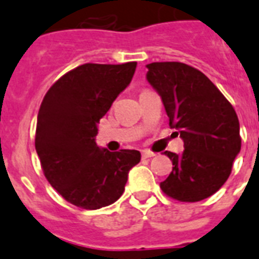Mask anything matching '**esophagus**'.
Segmentation results:
<instances>
[{
	"mask_svg": "<svg viewBox=\"0 0 259 259\" xmlns=\"http://www.w3.org/2000/svg\"><path fill=\"white\" fill-rule=\"evenodd\" d=\"M152 157H155V152L148 151V150L142 151V158H143V159H147V158H152Z\"/></svg>",
	"mask_w": 259,
	"mask_h": 259,
	"instance_id": "1",
	"label": "esophagus"
}]
</instances>
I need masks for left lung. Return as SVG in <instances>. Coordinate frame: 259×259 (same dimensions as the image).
I'll use <instances>...</instances> for the list:
<instances>
[{
    "instance_id": "1",
    "label": "left lung",
    "mask_w": 259,
    "mask_h": 259,
    "mask_svg": "<svg viewBox=\"0 0 259 259\" xmlns=\"http://www.w3.org/2000/svg\"><path fill=\"white\" fill-rule=\"evenodd\" d=\"M147 69V81L162 97L169 125L178 130L185 147L180 155L165 151L173 170L161 182L162 192L182 202L201 201L224 185L240 151L235 109L211 79L192 66L154 62Z\"/></svg>"
}]
</instances>
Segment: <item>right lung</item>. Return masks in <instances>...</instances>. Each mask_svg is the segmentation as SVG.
Here are the masks:
<instances>
[{
	"instance_id": "obj_1",
	"label": "right lung",
	"mask_w": 259,
	"mask_h": 259,
	"mask_svg": "<svg viewBox=\"0 0 259 259\" xmlns=\"http://www.w3.org/2000/svg\"><path fill=\"white\" fill-rule=\"evenodd\" d=\"M136 62L85 63L70 70L44 96L35 147L47 181L66 201L83 209L111 205L123 194L136 150L111 152L94 142L97 123L131 82Z\"/></svg>"
}]
</instances>
